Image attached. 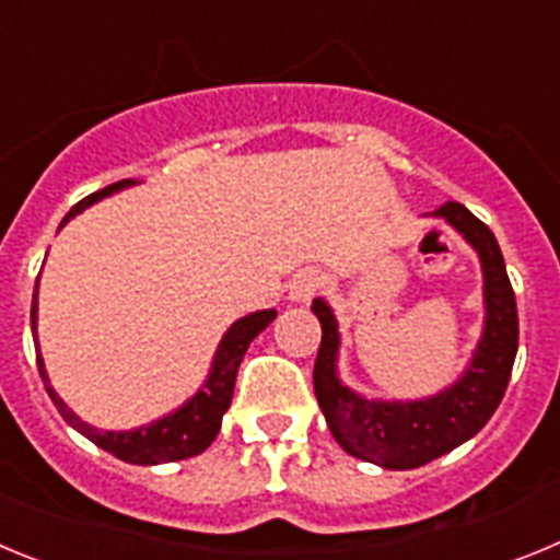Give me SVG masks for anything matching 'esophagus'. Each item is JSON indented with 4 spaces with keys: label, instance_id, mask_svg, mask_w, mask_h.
Returning <instances> with one entry per match:
<instances>
[{
    "label": "esophagus",
    "instance_id": "esophagus-1",
    "mask_svg": "<svg viewBox=\"0 0 560 560\" xmlns=\"http://www.w3.org/2000/svg\"><path fill=\"white\" fill-rule=\"evenodd\" d=\"M325 285V277L323 271L314 269V266H308V269L303 271H296L294 277H291V283H289V294L294 303H311L316 296V291L323 289Z\"/></svg>",
    "mask_w": 560,
    "mask_h": 560
}]
</instances>
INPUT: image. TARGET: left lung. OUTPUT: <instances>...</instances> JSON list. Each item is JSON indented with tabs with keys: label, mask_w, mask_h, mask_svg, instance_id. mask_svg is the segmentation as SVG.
<instances>
[{
	"label": "left lung",
	"mask_w": 560,
	"mask_h": 560,
	"mask_svg": "<svg viewBox=\"0 0 560 560\" xmlns=\"http://www.w3.org/2000/svg\"><path fill=\"white\" fill-rule=\"evenodd\" d=\"M434 215L446 219L479 252L485 275V334L471 368L446 393L412 404H381L359 398L336 378V319L323 300L314 314L323 325V341L314 364V393L330 434L341 448L359 459L407 471L443 457L471 440L502 404L518 350V314L502 249L488 224L459 201H446Z\"/></svg>",
	"instance_id": "obj_1"
}]
</instances>
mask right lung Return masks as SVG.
I'll list each match as a JSON object with an SVG mask.
<instances>
[{
  "mask_svg": "<svg viewBox=\"0 0 560 560\" xmlns=\"http://www.w3.org/2000/svg\"><path fill=\"white\" fill-rule=\"evenodd\" d=\"M128 185H131V179L114 182V185L103 187V190L81 199L67 212V219L61 221V226L67 224L72 215L86 210L89 205H95L97 199H103V196H108V192L114 190H122V187ZM30 316H33V339H36V291H33V311H30ZM275 316L277 311H257V314L237 319V323L226 330L224 339H221L219 353H215V361H212V373L210 378H207L205 387L192 395L182 409H176V412L167 415V418L162 420H153L148 427L133 429V432H101V429L83 423V420L58 398L56 389L49 387L42 353L36 355L38 373H42L44 387H47L49 398H52L56 409L61 412V418L67 420L69 427H75L83 438L92 440L95 446H101L103 452L114 454V457L122 459V463L133 465L176 463V459L196 457V454L205 452L212 440H215V434H219L221 429V418H224V412L230 409L232 389H235V375L237 368H241V361H244L246 348H249L252 339H255Z\"/></svg>",
  "mask_w": 560,
  "mask_h": 560,
  "instance_id": "1",
  "label": "right lung"
}]
</instances>
